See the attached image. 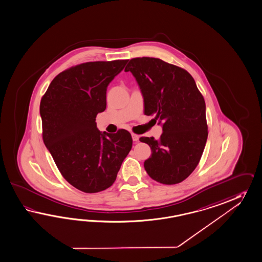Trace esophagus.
<instances>
[{
	"label": "esophagus",
	"mask_w": 262,
	"mask_h": 262,
	"mask_svg": "<svg viewBox=\"0 0 262 262\" xmlns=\"http://www.w3.org/2000/svg\"><path fill=\"white\" fill-rule=\"evenodd\" d=\"M132 139H133V141L135 142H137V141H139V136L136 134H132Z\"/></svg>",
	"instance_id": "1"
}]
</instances>
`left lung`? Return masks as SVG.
I'll use <instances>...</instances> for the list:
<instances>
[{"instance_id":"left-lung-1","label":"left lung","mask_w":262,"mask_h":262,"mask_svg":"<svg viewBox=\"0 0 262 262\" xmlns=\"http://www.w3.org/2000/svg\"><path fill=\"white\" fill-rule=\"evenodd\" d=\"M130 71L141 89L144 114L156 115L162 127L160 140L141 138L151 147L144 161L150 178L162 184L184 181L199 164L208 132L205 101L191 75L156 58L129 60Z\"/></svg>"}]
</instances>
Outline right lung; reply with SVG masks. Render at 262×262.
<instances>
[{"instance_id":"right-lung-1","label":"right lung","mask_w":262,"mask_h":262,"mask_svg":"<svg viewBox=\"0 0 262 262\" xmlns=\"http://www.w3.org/2000/svg\"><path fill=\"white\" fill-rule=\"evenodd\" d=\"M127 61L69 68L54 78L40 101L43 142L62 177L84 193L110 187L132 148L128 131L101 132L95 121L106 108L108 84Z\"/></svg>"}]
</instances>
